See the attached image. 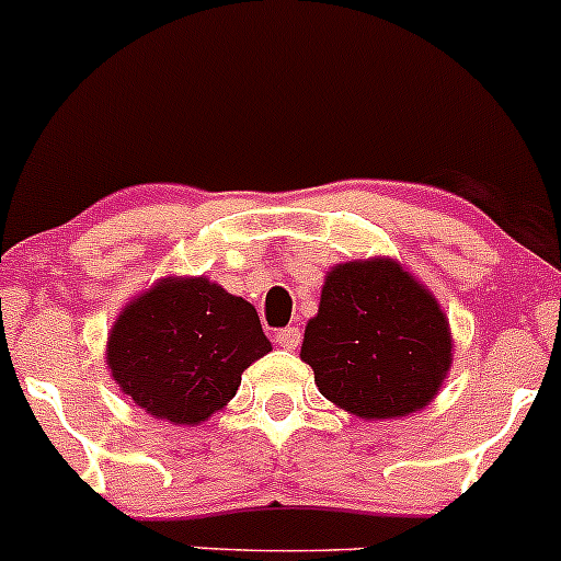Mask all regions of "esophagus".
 <instances>
[{"instance_id":"34e87169","label":"esophagus","mask_w":561,"mask_h":561,"mask_svg":"<svg viewBox=\"0 0 561 561\" xmlns=\"http://www.w3.org/2000/svg\"><path fill=\"white\" fill-rule=\"evenodd\" d=\"M299 340H302V334H299L297 327H286L275 332V345H278V348L294 351L299 345Z\"/></svg>"}]
</instances>
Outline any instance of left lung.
I'll return each mask as SVG.
<instances>
[{"label": "left lung", "instance_id": "obj_1", "mask_svg": "<svg viewBox=\"0 0 561 561\" xmlns=\"http://www.w3.org/2000/svg\"><path fill=\"white\" fill-rule=\"evenodd\" d=\"M451 348L446 313L424 283L394 259H359L329 270L299 356L327 400L378 421L430 405Z\"/></svg>", "mask_w": 561, "mask_h": 561}]
</instances>
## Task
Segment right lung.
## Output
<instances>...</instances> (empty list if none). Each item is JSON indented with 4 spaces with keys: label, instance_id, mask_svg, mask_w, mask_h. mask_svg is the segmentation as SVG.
Instances as JSON below:
<instances>
[{
    "label": "right lung",
    "instance_id": "add662e5",
    "mask_svg": "<svg viewBox=\"0 0 561 561\" xmlns=\"http://www.w3.org/2000/svg\"><path fill=\"white\" fill-rule=\"evenodd\" d=\"M256 308L207 278H161L115 319L107 369L135 405L170 424H202L270 354Z\"/></svg>",
    "mask_w": 561,
    "mask_h": 561
}]
</instances>
